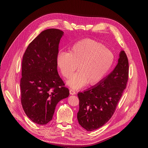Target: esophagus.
I'll use <instances>...</instances> for the list:
<instances>
[{"mask_svg": "<svg viewBox=\"0 0 148 148\" xmlns=\"http://www.w3.org/2000/svg\"><path fill=\"white\" fill-rule=\"evenodd\" d=\"M70 94L71 95H75L76 93H75V91L74 90L70 89Z\"/></svg>", "mask_w": 148, "mask_h": 148, "instance_id": "obj_1", "label": "esophagus"}]
</instances>
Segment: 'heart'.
Masks as SVG:
<instances>
[{
  "label": "heart",
  "mask_w": 148,
  "mask_h": 148,
  "mask_svg": "<svg viewBox=\"0 0 148 148\" xmlns=\"http://www.w3.org/2000/svg\"><path fill=\"white\" fill-rule=\"evenodd\" d=\"M113 53L99 42L92 39H84L76 43L69 53L61 52L57 57V63L62 75L69 78L73 88H79L87 83L92 85L99 82L107 74L113 65Z\"/></svg>",
  "instance_id": "b5f03b06"
}]
</instances>
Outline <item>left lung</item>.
Segmentation results:
<instances>
[{
	"label": "left lung",
	"mask_w": 148,
	"mask_h": 148,
	"mask_svg": "<svg viewBox=\"0 0 148 148\" xmlns=\"http://www.w3.org/2000/svg\"><path fill=\"white\" fill-rule=\"evenodd\" d=\"M129 63L124 51L114 70L97 85L78 93L79 124L87 131L97 130L112 117L128 79Z\"/></svg>",
	"instance_id": "left-lung-1"
}]
</instances>
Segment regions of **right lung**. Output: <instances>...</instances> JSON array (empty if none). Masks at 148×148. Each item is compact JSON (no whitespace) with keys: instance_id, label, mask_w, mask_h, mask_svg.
<instances>
[{"instance_id":"add662e5","label":"right lung","mask_w":148,"mask_h":148,"mask_svg":"<svg viewBox=\"0 0 148 148\" xmlns=\"http://www.w3.org/2000/svg\"><path fill=\"white\" fill-rule=\"evenodd\" d=\"M63 34L56 29L43 31L29 44L23 57L21 103L29 118L38 125L49 123L58 102L70 94L57 71L58 45Z\"/></svg>"}]
</instances>
